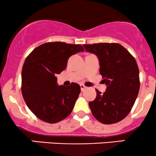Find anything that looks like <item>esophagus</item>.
I'll return each mask as SVG.
<instances>
[{
    "instance_id": "esophagus-1",
    "label": "esophagus",
    "mask_w": 156,
    "mask_h": 156,
    "mask_svg": "<svg viewBox=\"0 0 156 156\" xmlns=\"http://www.w3.org/2000/svg\"><path fill=\"white\" fill-rule=\"evenodd\" d=\"M80 89H81V91H84L86 89H87V87H86V86H84L83 84H80Z\"/></svg>"
}]
</instances>
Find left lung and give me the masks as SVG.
I'll return each mask as SVG.
<instances>
[{
    "instance_id": "left-lung-1",
    "label": "left lung",
    "mask_w": 156,
    "mask_h": 156,
    "mask_svg": "<svg viewBox=\"0 0 156 156\" xmlns=\"http://www.w3.org/2000/svg\"><path fill=\"white\" fill-rule=\"evenodd\" d=\"M87 51L99 58L100 73L106 91L98 89L89 105L95 119L103 124H114L129 114L139 94V71L135 58L118 43L83 44Z\"/></svg>"
}]
</instances>
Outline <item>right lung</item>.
I'll list each match as a JSON object with an SVG mask.
<instances>
[{"label":"right lung","instance_id":"add662e5","mask_svg":"<svg viewBox=\"0 0 156 156\" xmlns=\"http://www.w3.org/2000/svg\"><path fill=\"white\" fill-rule=\"evenodd\" d=\"M83 51L80 44L47 42L26 57L22 69L21 90L28 108L39 119L56 123L72 112L80 92L79 84L58 86L55 76L66 69L71 55Z\"/></svg>","mask_w":156,"mask_h":156}]
</instances>
